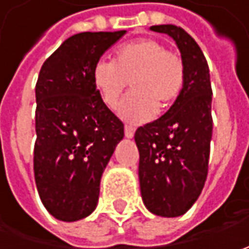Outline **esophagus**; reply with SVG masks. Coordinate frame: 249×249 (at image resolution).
<instances>
[{"instance_id": "34e87169", "label": "esophagus", "mask_w": 249, "mask_h": 249, "mask_svg": "<svg viewBox=\"0 0 249 249\" xmlns=\"http://www.w3.org/2000/svg\"><path fill=\"white\" fill-rule=\"evenodd\" d=\"M124 136H126L127 139H131V137L134 136V127L130 126V124H126V126H124Z\"/></svg>"}]
</instances>
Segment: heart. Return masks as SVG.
Returning a JSON list of instances; mask_svg holds the SVG:
<instances>
[{
	"label": "heart",
	"instance_id": "heart-1",
	"mask_svg": "<svg viewBox=\"0 0 249 249\" xmlns=\"http://www.w3.org/2000/svg\"><path fill=\"white\" fill-rule=\"evenodd\" d=\"M184 82L186 69L181 56L154 38L122 44L113 53V61L100 59L92 68V83L109 108L118 105L131 83L134 91L119 105L120 116L131 123L152 119L158 112V104L166 107L173 102Z\"/></svg>",
	"mask_w": 249,
	"mask_h": 249
}]
</instances>
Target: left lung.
Instances as JSON below:
<instances>
[{"label":"left lung","mask_w":249,"mask_h":249,"mask_svg":"<svg viewBox=\"0 0 249 249\" xmlns=\"http://www.w3.org/2000/svg\"><path fill=\"white\" fill-rule=\"evenodd\" d=\"M176 41L186 69L184 87L159 119L137 129L139 177L144 205L176 217L194 205L205 184L212 140L209 68L196 40L175 24L151 26Z\"/></svg>","instance_id":"8db88e82"}]
</instances>
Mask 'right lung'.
Returning <instances> with one entry per match:
<instances>
[{"instance_id": "1", "label": "right lung", "mask_w": 249, "mask_h": 249, "mask_svg": "<svg viewBox=\"0 0 249 249\" xmlns=\"http://www.w3.org/2000/svg\"><path fill=\"white\" fill-rule=\"evenodd\" d=\"M126 30L84 32L43 63L36 84L34 178L45 209L76 222L95 209L101 176L124 127L92 83V68Z\"/></svg>"}]
</instances>
